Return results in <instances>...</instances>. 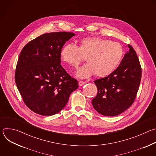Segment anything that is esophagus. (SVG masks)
Listing matches in <instances>:
<instances>
[{
	"label": "esophagus",
	"mask_w": 156,
	"mask_h": 156,
	"mask_svg": "<svg viewBox=\"0 0 156 156\" xmlns=\"http://www.w3.org/2000/svg\"><path fill=\"white\" fill-rule=\"evenodd\" d=\"M85 83H86V82L83 81H80L78 82V84H79L80 86H82L84 85Z\"/></svg>",
	"instance_id": "obj_1"
}]
</instances>
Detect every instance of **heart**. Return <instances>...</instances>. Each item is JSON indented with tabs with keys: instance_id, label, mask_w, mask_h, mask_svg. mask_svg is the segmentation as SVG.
<instances>
[{
	"instance_id": "b5f03b06",
	"label": "heart",
	"mask_w": 156,
	"mask_h": 156,
	"mask_svg": "<svg viewBox=\"0 0 156 156\" xmlns=\"http://www.w3.org/2000/svg\"><path fill=\"white\" fill-rule=\"evenodd\" d=\"M62 60L73 68L86 58L87 63L80 67L77 76L86 78L94 75L104 78L113 73L121 62L124 51L120 44L99 37H86L81 39L77 47L70 43L60 51Z\"/></svg>"
}]
</instances>
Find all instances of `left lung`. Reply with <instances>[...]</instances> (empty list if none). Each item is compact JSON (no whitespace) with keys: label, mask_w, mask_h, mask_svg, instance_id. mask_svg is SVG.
Listing matches in <instances>:
<instances>
[{"label":"left lung","mask_w":156,"mask_h":156,"mask_svg":"<svg viewBox=\"0 0 156 156\" xmlns=\"http://www.w3.org/2000/svg\"><path fill=\"white\" fill-rule=\"evenodd\" d=\"M117 69L110 75L94 81L97 96L92 104L97 112L105 116H116L134 102L141 79V66L131 46Z\"/></svg>","instance_id":"left-lung-1"}]
</instances>
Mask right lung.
<instances>
[{
	"instance_id": "obj_1",
	"label": "right lung",
	"mask_w": 156,
	"mask_h": 156,
	"mask_svg": "<svg viewBox=\"0 0 156 156\" xmlns=\"http://www.w3.org/2000/svg\"><path fill=\"white\" fill-rule=\"evenodd\" d=\"M75 34L55 32L41 35L21 50L16 66L15 83L27 106L41 115L58 113L78 87L60 63V51Z\"/></svg>"
}]
</instances>
